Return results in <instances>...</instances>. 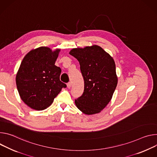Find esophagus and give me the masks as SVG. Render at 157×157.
I'll return each mask as SVG.
<instances>
[{"label":"esophagus","instance_id":"obj_1","mask_svg":"<svg viewBox=\"0 0 157 157\" xmlns=\"http://www.w3.org/2000/svg\"><path fill=\"white\" fill-rule=\"evenodd\" d=\"M67 87H68V89H71L72 84H71V82H68V83L67 84Z\"/></svg>","mask_w":157,"mask_h":157}]
</instances>
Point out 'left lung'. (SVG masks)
Instances as JSON below:
<instances>
[{
	"instance_id": "1",
	"label": "left lung",
	"mask_w": 157,
	"mask_h": 157,
	"mask_svg": "<svg viewBox=\"0 0 157 157\" xmlns=\"http://www.w3.org/2000/svg\"><path fill=\"white\" fill-rule=\"evenodd\" d=\"M80 63L84 80L83 94L75 100L83 113H98L110 102L117 85L113 58L98 45L73 48L69 52Z\"/></svg>"
}]
</instances>
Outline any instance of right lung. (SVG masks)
<instances>
[{
	"label": "right lung",
	"instance_id": "obj_1",
	"mask_svg": "<svg viewBox=\"0 0 157 157\" xmlns=\"http://www.w3.org/2000/svg\"><path fill=\"white\" fill-rule=\"evenodd\" d=\"M60 51L40 47L30 51L21 62L16 75L17 87L21 99L32 109H47L66 88L60 80L61 69L55 65Z\"/></svg>",
	"mask_w": 157,
	"mask_h": 157
}]
</instances>
